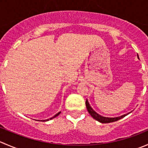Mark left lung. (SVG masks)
Here are the masks:
<instances>
[{
  "mask_svg": "<svg viewBox=\"0 0 148 148\" xmlns=\"http://www.w3.org/2000/svg\"><path fill=\"white\" fill-rule=\"evenodd\" d=\"M138 57L139 59L138 55ZM86 109H87L88 112L90 114V115L92 116V117H93L95 120L98 121V122H101V123H110V122H116V121H117V120H120V119L123 118V117H125V116L127 115L128 114H130V113L131 112H130L127 113V114H123V115H121V116H120V117H103V116L100 115V114H99L98 113H97L96 112H95V110L92 108V107H91L90 104H89V102H88V99H86Z\"/></svg>",
  "mask_w": 148,
  "mask_h": 148,
  "instance_id": "8db88e82",
  "label": "left lung"
}]
</instances>
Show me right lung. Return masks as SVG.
Returning <instances> with one entry per match:
<instances>
[{"label":"right lung","mask_w":148,"mask_h":148,"mask_svg":"<svg viewBox=\"0 0 148 148\" xmlns=\"http://www.w3.org/2000/svg\"><path fill=\"white\" fill-rule=\"evenodd\" d=\"M60 113H61V112H58V113H57V114H55V115H54V116H53V117H51V118H50V119H48V120H38V121H43V122H45V121H49V120H52V119H53V118H54V117H57V116H58V115H59V114H60Z\"/></svg>","instance_id":"obj_1"}]
</instances>
